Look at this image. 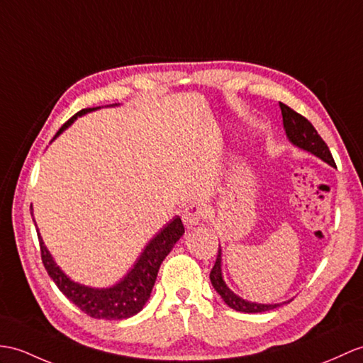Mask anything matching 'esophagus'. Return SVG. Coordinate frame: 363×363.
<instances>
[{
  "label": "esophagus",
  "mask_w": 363,
  "mask_h": 363,
  "mask_svg": "<svg viewBox=\"0 0 363 363\" xmlns=\"http://www.w3.org/2000/svg\"><path fill=\"white\" fill-rule=\"evenodd\" d=\"M204 207L201 204H190L182 210V221L187 229H191L201 223L202 218H204Z\"/></svg>",
  "instance_id": "34e87169"
}]
</instances>
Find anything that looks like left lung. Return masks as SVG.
<instances>
[{
  "instance_id": "obj_1",
  "label": "left lung",
  "mask_w": 363,
  "mask_h": 363,
  "mask_svg": "<svg viewBox=\"0 0 363 363\" xmlns=\"http://www.w3.org/2000/svg\"><path fill=\"white\" fill-rule=\"evenodd\" d=\"M281 108V116H283V126L286 131V136H288L289 142L294 143V145L308 151V153L317 156L318 159H322L323 162L330 164L331 167H335V162L333 159V155L330 148L325 143V140L320 138V134L313 126L306 117H303L297 111H294L292 108L288 105H284L280 102ZM210 281H212V286L215 291L220 294L221 298L227 306H230L235 311H240V313H264V311H271L275 309L281 305V303H275V305H263V303H254L249 300H244L238 297L237 294L229 289V286L225 284L224 278H223V271H221V246L218 249V255L215 266L210 272ZM291 301V300H289ZM284 301V303H289Z\"/></svg>"
}]
</instances>
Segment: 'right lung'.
<instances>
[{
  "label": "right lung",
  "instance_id": "1",
  "mask_svg": "<svg viewBox=\"0 0 363 363\" xmlns=\"http://www.w3.org/2000/svg\"><path fill=\"white\" fill-rule=\"evenodd\" d=\"M109 106H117L109 105ZM97 108H85L74 114L60 130L57 131L55 138L62 134L67 126H69L77 117L85 116L91 111H96ZM54 138V139H55ZM35 223V221H33ZM40 250H41V261H43L45 269L49 277L52 278L57 288L60 289L67 300L72 301L75 306L82 309L83 313L88 314L92 318H105V320H122L136 315L140 313L142 308L150 298L151 289H153L156 277L165 257L170 254V250L174 247L184 235V224L179 216L173 218L164 229H161L155 238H151L150 242L143 249L140 257L134 263L131 271L126 274L119 283H116L111 288H89V286L80 284L72 281L60 267L57 266L52 255L46 249L43 238L37 229Z\"/></svg>",
  "mask_w": 363,
  "mask_h": 363
}]
</instances>
